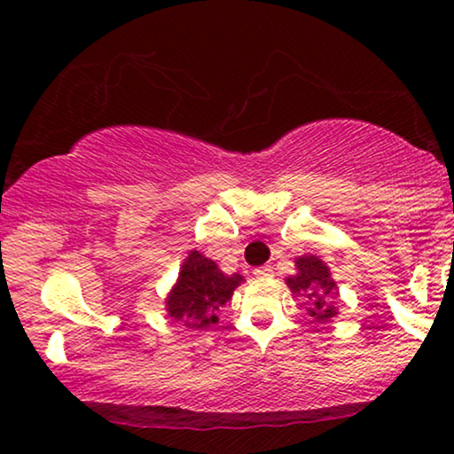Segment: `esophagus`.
I'll return each mask as SVG.
<instances>
[{"label":"esophagus","mask_w":454,"mask_h":454,"mask_svg":"<svg viewBox=\"0 0 454 454\" xmlns=\"http://www.w3.org/2000/svg\"><path fill=\"white\" fill-rule=\"evenodd\" d=\"M254 277H256V278H269V277H272V269L269 264L258 266V269H254Z\"/></svg>","instance_id":"34e87169"}]
</instances>
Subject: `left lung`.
Here are the masks:
<instances>
[{"mask_svg": "<svg viewBox=\"0 0 454 454\" xmlns=\"http://www.w3.org/2000/svg\"><path fill=\"white\" fill-rule=\"evenodd\" d=\"M287 287L294 295L308 297L309 308L308 314L316 322H328L339 314V308H334L333 297L339 295L337 283L331 277V269L326 262L314 254H303L295 258V275L285 278Z\"/></svg>", "mask_w": 454, "mask_h": 454, "instance_id": "left-lung-1", "label": "left lung"}]
</instances>
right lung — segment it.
<instances>
[{
  "label": "right lung",
  "mask_w": 454,
  "mask_h": 454,
  "mask_svg": "<svg viewBox=\"0 0 454 454\" xmlns=\"http://www.w3.org/2000/svg\"><path fill=\"white\" fill-rule=\"evenodd\" d=\"M244 277L225 275L215 260L190 250L179 277L165 297V309L173 320L192 331H207L219 322V312L231 300Z\"/></svg>",
  "instance_id": "1"
}]
</instances>
